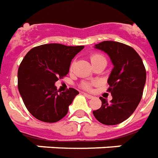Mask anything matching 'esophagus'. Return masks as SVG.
Returning <instances> with one entry per match:
<instances>
[{
    "label": "esophagus",
    "mask_w": 158,
    "mask_h": 158,
    "mask_svg": "<svg viewBox=\"0 0 158 158\" xmlns=\"http://www.w3.org/2000/svg\"><path fill=\"white\" fill-rule=\"evenodd\" d=\"M84 95H85V97H87V98H93V95H90V94H88V93H84Z\"/></svg>",
    "instance_id": "esophagus-1"
}]
</instances>
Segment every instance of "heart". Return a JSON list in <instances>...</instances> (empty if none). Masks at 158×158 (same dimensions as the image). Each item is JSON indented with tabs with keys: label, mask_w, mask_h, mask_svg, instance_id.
<instances>
[{
	"label": "heart",
	"mask_w": 158,
	"mask_h": 158,
	"mask_svg": "<svg viewBox=\"0 0 158 158\" xmlns=\"http://www.w3.org/2000/svg\"><path fill=\"white\" fill-rule=\"evenodd\" d=\"M91 62L92 64H95V63H98V62H106V58L103 56V55H100V54H93L91 55L90 56ZM73 66V63L71 64V68H72ZM91 86H92V83H89V82H86V83L83 84V87L86 88V89H90Z\"/></svg>",
	"instance_id": "obj_1"
}]
</instances>
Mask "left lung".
Instances as JSON below:
<instances>
[{
  "mask_svg": "<svg viewBox=\"0 0 158 158\" xmlns=\"http://www.w3.org/2000/svg\"><path fill=\"white\" fill-rule=\"evenodd\" d=\"M94 48L109 55L114 68L108 79L112 100L108 103L101 97L102 106L93 111V115L103 125H118L127 119L140 103L147 78L146 69L140 55L126 44L103 41Z\"/></svg>",
  "mask_w": 158,
  "mask_h": 158,
  "instance_id": "obj_1",
  "label": "left lung"
}]
</instances>
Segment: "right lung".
Returning a JSON list of instances; mask_svg holds the SVG:
<instances>
[{
  "instance_id": "right-lung-1",
  "label": "right lung",
  "mask_w": 158,
  "mask_h": 158,
  "mask_svg": "<svg viewBox=\"0 0 158 158\" xmlns=\"http://www.w3.org/2000/svg\"><path fill=\"white\" fill-rule=\"evenodd\" d=\"M83 48L49 44L33 48L25 55L18 68V91L33 117L55 123L66 115L79 92L70 88L58 93L55 83L68 74L72 59Z\"/></svg>"
}]
</instances>
